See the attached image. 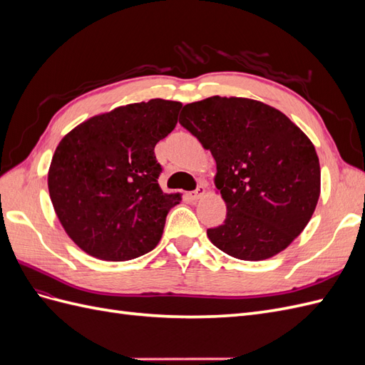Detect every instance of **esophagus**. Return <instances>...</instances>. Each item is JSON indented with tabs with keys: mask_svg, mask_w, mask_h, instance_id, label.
Here are the masks:
<instances>
[{
	"mask_svg": "<svg viewBox=\"0 0 365 365\" xmlns=\"http://www.w3.org/2000/svg\"><path fill=\"white\" fill-rule=\"evenodd\" d=\"M205 192H207L205 187H204V185H200L195 192H190L189 196H190L192 201H197V200H201V197L205 195Z\"/></svg>",
	"mask_w": 365,
	"mask_h": 365,
	"instance_id": "1",
	"label": "esophagus"
}]
</instances>
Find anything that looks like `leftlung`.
I'll list each match as a JSON object with an SVG mask.
<instances>
[{
    "mask_svg": "<svg viewBox=\"0 0 365 365\" xmlns=\"http://www.w3.org/2000/svg\"><path fill=\"white\" fill-rule=\"evenodd\" d=\"M180 123L212 152L227 205L210 242L259 262L288 248L311 220L322 192L312 141L279 109L247 97L213 96L182 108Z\"/></svg>",
    "mask_w": 365,
    "mask_h": 365,
    "instance_id": "1",
    "label": "left lung"
}]
</instances>
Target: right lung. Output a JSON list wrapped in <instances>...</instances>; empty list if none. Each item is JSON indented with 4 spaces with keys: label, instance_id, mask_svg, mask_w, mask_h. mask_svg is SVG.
I'll return each instance as SVG.
<instances>
[{
    "label": "right lung",
    "instance_id": "1",
    "mask_svg": "<svg viewBox=\"0 0 365 365\" xmlns=\"http://www.w3.org/2000/svg\"><path fill=\"white\" fill-rule=\"evenodd\" d=\"M181 102L152 98L77 125L54 150L48 192L65 233L90 256L137 259L158 245L180 193H164L155 145L178 123Z\"/></svg>",
    "mask_w": 365,
    "mask_h": 365
}]
</instances>
